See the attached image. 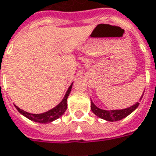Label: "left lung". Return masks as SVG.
Masks as SVG:
<instances>
[{
  "mask_svg": "<svg viewBox=\"0 0 156 156\" xmlns=\"http://www.w3.org/2000/svg\"><path fill=\"white\" fill-rule=\"evenodd\" d=\"M144 92L143 93V95L141 96L140 100H142L144 96ZM139 103L136 102L133 105H130L129 107L124 108V109L120 110H103L99 108L97 105H94V103L91 100V110L97 117H99L102 119L110 121V122H114V121H119L126 118L128 115H129L131 112H133L138 107Z\"/></svg>",
  "mask_w": 156,
  "mask_h": 156,
  "instance_id": "left-lung-1",
  "label": "left lung"
}]
</instances>
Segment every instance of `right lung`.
I'll return each instance as SVG.
<instances>
[{"mask_svg":"<svg viewBox=\"0 0 156 156\" xmlns=\"http://www.w3.org/2000/svg\"><path fill=\"white\" fill-rule=\"evenodd\" d=\"M72 86H73V83L69 86V89L66 92L63 99L62 100V101L58 105H56L54 108H52V109L44 112V113H39V114L30 113V112H25L24 110H21L20 108H19L16 105H14V106H15V108L18 110V112L20 113H21L23 116H25L28 119L37 122V123H41V124L51 123L52 121L59 119L62 115L65 112V111L67 110V100H68V97H69V95L70 94L71 89H72Z\"/></svg>","mask_w":156,"mask_h":156,"instance_id":"1","label":"right lung"}]
</instances>
